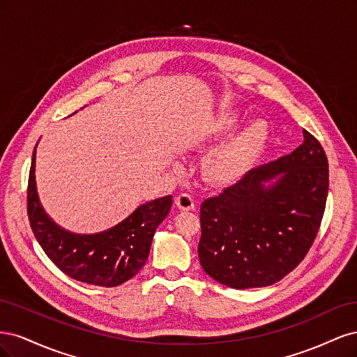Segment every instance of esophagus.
<instances>
[{
	"label": "esophagus",
	"mask_w": 357,
	"mask_h": 357,
	"mask_svg": "<svg viewBox=\"0 0 357 357\" xmlns=\"http://www.w3.org/2000/svg\"><path fill=\"white\" fill-rule=\"evenodd\" d=\"M176 204L177 207L183 211H190L195 208V201H193V198L189 195V193H181V195H178L176 198Z\"/></svg>",
	"instance_id": "34e87169"
}]
</instances>
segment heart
I'll return each mask as SVG.
<instances>
[{
	"mask_svg": "<svg viewBox=\"0 0 357 357\" xmlns=\"http://www.w3.org/2000/svg\"><path fill=\"white\" fill-rule=\"evenodd\" d=\"M241 122L236 110L220 112L213 119L204 142H219L228 137ZM269 126L262 119H252L235 131L207 160V176L215 185L234 186L240 183L265 152Z\"/></svg>",
	"mask_w": 357,
	"mask_h": 357,
	"instance_id": "b5f03b06",
	"label": "heart"
}]
</instances>
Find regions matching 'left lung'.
I'll use <instances>...</instances> for the list:
<instances>
[{"label":"left lung","instance_id":"obj_1","mask_svg":"<svg viewBox=\"0 0 357 357\" xmlns=\"http://www.w3.org/2000/svg\"><path fill=\"white\" fill-rule=\"evenodd\" d=\"M302 134L304 143L290 155L201 204L199 262L220 284L271 286L308 253L325 213L329 169L320 143Z\"/></svg>","mask_w":357,"mask_h":357}]
</instances>
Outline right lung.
Masks as SVG:
<instances>
[{
	"label": "right lung",
	"instance_id": "obj_1",
	"mask_svg": "<svg viewBox=\"0 0 357 357\" xmlns=\"http://www.w3.org/2000/svg\"><path fill=\"white\" fill-rule=\"evenodd\" d=\"M36 150L28 183V215L32 232L50 261L63 274L93 286L114 287L132 278L147 261L153 235L171 210L172 197L142 204L126 219L102 232H71L53 220L41 205Z\"/></svg>",
	"mask_w": 357,
	"mask_h": 357
}]
</instances>
